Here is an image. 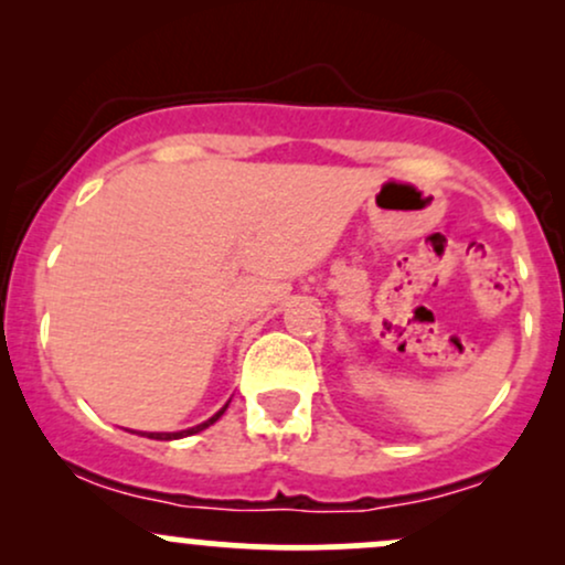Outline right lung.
I'll return each instance as SVG.
<instances>
[{"mask_svg":"<svg viewBox=\"0 0 565 565\" xmlns=\"http://www.w3.org/2000/svg\"><path fill=\"white\" fill-rule=\"evenodd\" d=\"M225 408H228V404H225L223 408H220V412L215 414V417L206 419V423H201V425H196V427H188V430H180V433H148V438H157V440H174V438H183V436H193V433L204 430V427H210L212 423H217V419L223 417Z\"/></svg>","mask_w":565,"mask_h":565,"instance_id":"1","label":"right lung"}]
</instances>
